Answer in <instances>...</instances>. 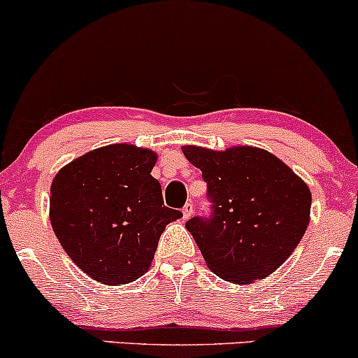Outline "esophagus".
I'll return each instance as SVG.
<instances>
[{
	"instance_id": "esophagus-1",
	"label": "esophagus",
	"mask_w": 358,
	"mask_h": 358,
	"mask_svg": "<svg viewBox=\"0 0 358 358\" xmlns=\"http://www.w3.org/2000/svg\"><path fill=\"white\" fill-rule=\"evenodd\" d=\"M182 212H183V219H190L192 214H194V203L187 202L185 206H183Z\"/></svg>"
}]
</instances>
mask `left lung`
I'll use <instances>...</instances> for the list:
<instances>
[{
  "mask_svg": "<svg viewBox=\"0 0 358 358\" xmlns=\"http://www.w3.org/2000/svg\"><path fill=\"white\" fill-rule=\"evenodd\" d=\"M182 149L207 183L209 215L185 224L207 266L233 284H251L275 272L308 229V185L263 149Z\"/></svg>",
  "mask_w": 358,
  "mask_h": 358,
  "instance_id": "left-lung-1",
  "label": "left lung"
}]
</instances>
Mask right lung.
<instances>
[{
    "label": "right lung",
    "mask_w": 358,
    "mask_h": 358,
    "mask_svg": "<svg viewBox=\"0 0 358 358\" xmlns=\"http://www.w3.org/2000/svg\"><path fill=\"white\" fill-rule=\"evenodd\" d=\"M156 155L129 144L86 152L50 187V224L86 275L122 285L148 272L166 224L183 217L164 206L151 176Z\"/></svg>",
    "instance_id": "add662e5"
}]
</instances>
